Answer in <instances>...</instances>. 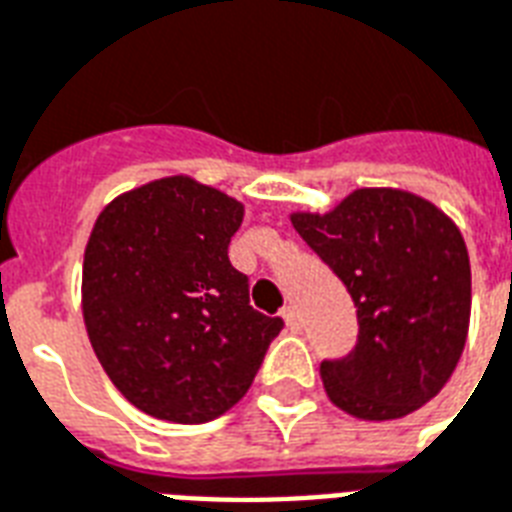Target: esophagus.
Instances as JSON below:
<instances>
[{"label": "esophagus", "mask_w": 512, "mask_h": 512, "mask_svg": "<svg viewBox=\"0 0 512 512\" xmlns=\"http://www.w3.org/2000/svg\"><path fill=\"white\" fill-rule=\"evenodd\" d=\"M280 318L285 320V326L291 328V331H299V328H301L299 312L293 310V307H283V312H280Z\"/></svg>", "instance_id": "34e87169"}]
</instances>
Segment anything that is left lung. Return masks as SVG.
<instances>
[{
  "mask_svg": "<svg viewBox=\"0 0 512 512\" xmlns=\"http://www.w3.org/2000/svg\"><path fill=\"white\" fill-rule=\"evenodd\" d=\"M358 310V344L323 360L331 403L368 422L417 411L443 390L470 326V259L457 224L403 189H355L334 211L291 213Z\"/></svg>",
  "mask_w": 512,
  "mask_h": 512,
  "instance_id": "8db88e82",
  "label": "left lung"
}]
</instances>
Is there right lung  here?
Listing matches in <instances>:
<instances>
[{
    "label": "right lung",
    "instance_id": "add662e5",
    "mask_svg": "<svg viewBox=\"0 0 512 512\" xmlns=\"http://www.w3.org/2000/svg\"><path fill=\"white\" fill-rule=\"evenodd\" d=\"M243 202L189 176L114 197L82 264V318L98 363L144 414L202 425L253 384L283 320L248 301L229 261Z\"/></svg>",
    "mask_w": 512,
    "mask_h": 512
}]
</instances>
